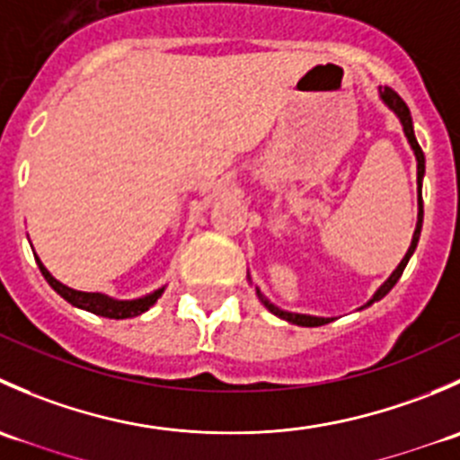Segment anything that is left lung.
I'll use <instances>...</instances> for the list:
<instances>
[{
  "mask_svg": "<svg viewBox=\"0 0 460 460\" xmlns=\"http://www.w3.org/2000/svg\"><path fill=\"white\" fill-rule=\"evenodd\" d=\"M378 93H380V100H383L385 104H387L389 109H392L394 113H396V118L401 119V124H402V133H405L407 142H410L411 151H414V155H416V182H419V222H416L414 235H411V244H410V249H407L405 258H402V260H401V264H398V267L394 269L392 276H389L387 280H385L383 285L378 287V291H376V294H374V298L369 300V303L365 305V307H369V305L376 303V300L385 298V296H387L389 291H392V287L396 285L398 278H401V276H402V271H405V267H407V262H410L411 253H414L416 244H419V238H420V226H423V193H420V189H423V175H425V155H423V148H420V146H419V142H416V136H414V124H411L410 109H407L405 102L401 100V95H398L396 91H392V88H389V86L378 88ZM249 280H252V278H249ZM256 294H258V298L262 300L264 307H267L269 312L273 314V316H278V318L287 320V323H291V324H300V327H320V324H327V323H332V320H333V318L307 316V314H291V312H285V309H280V307H276V305H273V303H269V300L264 298L262 294H260L258 287H256ZM365 307H360V309H365Z\"/></svg>",
  "mask_w": 460,
  "mask_h": 460,
  "instance_id": "8db88e82",
  "label": "left lung"
}]
</instances>
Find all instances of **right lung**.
Listing matches in <instances>:
<instances>
[{
  "instance_id": "right-lung-1",
  "label": "right lung",
  "mask_w": 460,
  "mask_h": 460,
  "mask_svg": "<svg viewBox=\"0 0 460 460\" xmlns=\"http://www.w3.org/2000/svg\"><path fill=\"white\" fill-rule=\"evenodd\" d=\"M35 260H37V264H40V271H41V276L46 278V282H49V285L53 287V289L58 291L64 300H66V303H71L73 307H77V309H84V312L95 314V316H104V318H113V320L140 316V314L148 312V307H153V305L157 303V298H160L162 291H164V287H160V289H155L153 294H146V296H142V298H133V300H118V298H111V296H106V294L77 291V289H71V287L62 285L58 278L50 276V271L44 267V264H41L40 258L35 256Z\"/></svg>"
}]
</instances>
